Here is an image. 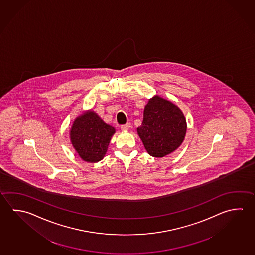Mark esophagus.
<instances>
[{
    "label": "esophagus",
    "instance_id": "34e87169",
    "mask_svg": "<svg viewBox=\"0 0 255 255\" xmlns=\"http://www.w3.org/2000/svg\"><path fill=\"white\" fill-rule=\"evenodd\" d=\"M129 123H127V124H124V125H121V130H123V131H128V130L129 129Z\"/></svg>",
    "mask_w": 255,
    "mask_h": 255
}]
</instances>
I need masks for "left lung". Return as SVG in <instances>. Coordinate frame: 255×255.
Listing matches in <instances>:
<instances>
[{"label": "left lung", "mask_w": 255, "mask_h": 255, "mask_svg": "<svg viewBox=\"0 0 255 255\" xmlns=\"http://www.w3.org/2000/svg\"><path fill=\"white\" fill-rule=\"evenodd\" d=\"M136 130L146 152L153 157L162 158L181 146L185 138L187 122L179 107L154 95L144 106L143 122Z\"/></svg>", "instance_id": "left-lung-1"}]
</instances>
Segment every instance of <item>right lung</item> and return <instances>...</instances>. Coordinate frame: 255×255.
<instances>
[{
  "instance_id": "add662e5",
  "label": "right lung",
  "mask_w": 255,
  "mask_h": 255,
  "mask_svg": "<svg viewBox=\"0 0 255 255\" xmlns=\"http://www.w3.org/2000/svg\"><path fill=\"white\" fill-rule=\"evenodd\" d=\"M114 127L106 123L95 111L89 110L76 117L70 129V140L84 162H100L105 156Z\"/></svg>"
}]
</instances>
